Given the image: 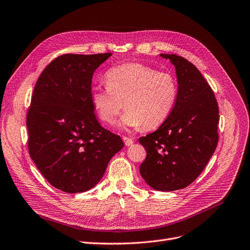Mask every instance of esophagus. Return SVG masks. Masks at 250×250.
<instances>
[{
  "instance_id": "obj_1",
  "label": "esophagus",
  "mask_w": 250,
  "mask_h": 250,
  "mask_svg": "<svg viewBox=\"0 0 250 250\" xmlns=\"http://www.w3.org/2000/svg\"><path fill=\"white\" fill-rule=\"evenodd\" d=\"M123 140H124L125 146H132V145L134 144V139L131 138V137H126V136H124V137H123Z\"/></svg>"
}]
</instances>
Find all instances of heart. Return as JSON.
<instances>
[{"label": "heart", "mask_w": 250, "mask_h": 250, "mask_svg": "<svg viewBox=\"0 0 250 250\" xmlns=\"http://www.w3.org/2000/svg\"><path fill=\"white\" fill-rule=\"evenodd\" d=\"M105 87L91 89L90 100L101 120L113 124L122 106L123 128L152 129L167 120L178 98V82L169 71L141 63L112 67L104 74Z\"/></svg>", "instance_id": "heart-1"}]
</instances>
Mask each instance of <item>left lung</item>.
Listing matches in <instances>:
<instances>
[{"label":"left lung","mask_w":250,"mask_h":250,"mask_svg":"<svg viewBox=\"0 0 250 250\" xmlns=\"http://www.w3.org/2000/svg\"><path fill=\"white\" fill-rule=\"evenodd\" d=\"M161 57L175 66L179 91L167 120L139 138L146 150L139 172L151 188L174 191L191 184L215 152L219 106L212 89L192 63L173 54Z\"/></svg>","instance_id":"left-lung-1"}]
</instances>
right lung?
<instances>
[{
    "label": "right lung",
    "mask_w": 250,
    "mask_h": 250,
    "mask_svg": "<svg viewBox=\"0 0 250 250\" xmlns=\"http://www.w3.org/2000/svg\"><path fill=\"white\" fill-rule=\"evenodd\" d=\"M112 53L66 54L39 77L26 117L28 150L51 185L67 193L96 186L124 145L102 127L91 104L93 72Z\"/></svg>",
    "instance_id": "1"
}]
</instances>
